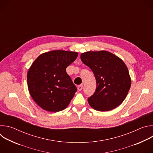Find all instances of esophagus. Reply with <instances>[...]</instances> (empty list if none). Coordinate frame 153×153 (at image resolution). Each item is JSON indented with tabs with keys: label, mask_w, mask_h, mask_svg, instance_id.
<instances>
[{
	"label": "esophagus",
	"mask_w": 153,
	"mask_h": 153,
	"mask_svg": "<svg viewBox=\"0 0 153 153\" xmlns=\"http://www.w3.org/2000/svg\"><path fill=\"white\" fill-rule=\"evenodd\" d=\"M82 88H83V85H80L77 86V90L78 91H81L82 90Z\"/></svg>",
	"instance_id": "obj_1"
}]
</instances>
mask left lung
<instances>
[{
  "label": "left lung",
  "instance_id": "1",
  "mask_svg": "<svg viewBox=\"0 0 153 153\" xmlns=\"http://www.w3.org/2000/svg\"><path fill=\"white\" fill-rule=\"evenodd\" d=\"M82 62L93 72L96 90L88 99L89 105L99 111H108L119 106L125 99L131 84L123 61L107 51H87L80 54Z\"/></svg>",
  "mask_w": 153,
  "mask_h": 153
}]
</instances>
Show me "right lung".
Wrapping results in <instances>:
<instances>
[{"label": "right lung", "instance_id": "add662e5", "mask_svg": "<svg viewBox=\"0 0 153 153\" xmlns=\"http://www.w3.org/2000/svg\"><path fill=\"white\" fill-rule=\"evenodd\" d=\"M78 56L77 52L54 50L40 54L27 73L30 94L44 110H63L73 98L77 88L66 68Z\"/></svg>", "mask_w": 153, "mask_h": 153}]
</instances>
